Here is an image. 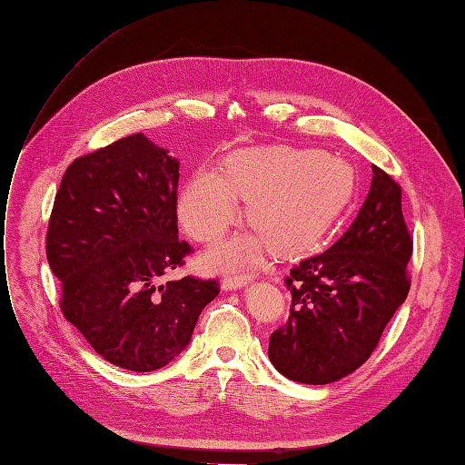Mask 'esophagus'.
Returning <instances> with one entry per match:
<instances>
[{
  "label": "esophagus",
  "mask_w": 465,
  "mask_h": 465,
  "mask_svg": "<svg viewBox=\"0 0 465 465\" xmlns=\"http://www.w3.org/2000/svg\"><path fill=\"white\" fill-rule=\"evenodd\" d=\"M251 282V276L249 273H230V276H226L222 280V287L223 289H243L247 283Z\"/></svg>",
  "instance_id": "34e87169"
}]
</instances>
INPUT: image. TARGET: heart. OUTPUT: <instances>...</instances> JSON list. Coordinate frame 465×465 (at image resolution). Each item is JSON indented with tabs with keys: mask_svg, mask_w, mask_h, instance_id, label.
<instances>
[{
	"mask_svg": "<svg viewBox=\"0 0 465 465\" xmlns=\"http://www.w3.org/2000/svg\"><path fill=\"white\" fill-rule=\"evenodd\" d=\"M356 189L352 168L316 149L287 145L239 151L226 174L201 168L178 201L185 232L201 243H216L239 218L247 199L252 235L223 249L216 261H256L268 247L280 256L311 251L345 213Z\"/></svg>",
	"mask_w": 465,
	"mask_h": 465,
	"instance_id": "obj_1",
	"label": "heart"
}]
</instances>
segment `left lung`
<instances>
[{
	"label": "left lung",
	"instance_id": "obj_1",
	"mask_svg": "<svg viewBox=\"0 0 465 465\" xmlns=\"http://www.w3.org/2000/svg\"><path fill=\"white\" fill-rule=\"evenodd\" d=\"M401 197V185L373 166L368 199L349 230L291 268L289 318L268 349L291 381L325 385L362 366L408 297L414 239Z\"/></svg>",
	"mask_w": 465,
	"mask_h": 465
}]
</instances>
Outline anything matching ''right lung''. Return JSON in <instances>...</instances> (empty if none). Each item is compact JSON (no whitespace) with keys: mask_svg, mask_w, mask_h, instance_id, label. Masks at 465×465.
I'll use <instances>...</instances> for the list:
<instances>
[{"mask_svg":"<svg viewBox=\"0 0 465 465\" xmlns=\"http://www.w3.org/2000/svg\"><path fill=\"white\" fill-rule=\"evenodd\" d=\"M178 161L143 134L66 168L45 254L61 312L107 362L153 371L192 339L218 280H166L193 247L178 237Z\"/></svg>","mask_w":465,"mask_h":465,"instance_id":"1","label":"right lung"}]
</instances>
